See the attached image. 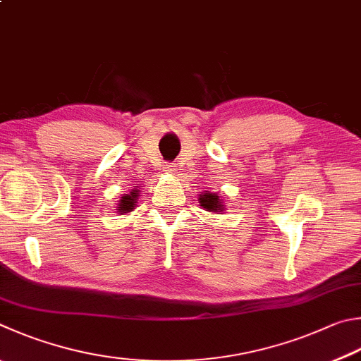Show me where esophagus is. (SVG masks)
Wrapping results in <instances>:
<instances>
[{
	"label": "esophagus",
	"mask_w": 361,
	"mask_h": 361,
	"mask_svg": "<svg viewBox=\"0 0 361 361\" xmlns=\"http://www.w3.org/2000/svg\"><path fill=\"white\" fill-rule=\"evenodd\" d=\"M162 170H164V172H166V173H175L176 166H175V164H166V166L162 167Z\"/></svg>",
	"instance_id": "obj_1"
}]
</instances>
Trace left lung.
<instances>
[{
    "mask_svg": "<svg viewBox=\"0 0 361 361\" xmlns=\"http://www.w3.org/2000/svg\"><path fill=\"white\" fill-rule=\"evenodd\" d=\"M199 203L200 207L207 209V212H213V213L224 212V203H222L219 194H213L209 191L202 192L199 195Z\"/></svg>",
    "mask_w": 361,
    "mask_h": 361,
    "instance_id": "1",
    "label": "left lung"
}]
</instances>
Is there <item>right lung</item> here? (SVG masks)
Returning a JSON list of instances; mask_svg holds the SVG:
<instances>
[{
  "mask_svg": "<svg viewBox=\"0 0 361 361\" xmlns=\"http://www.w3.org/2000/svg\"><path fill=\"white\" fill-rule=\"evenodd\" d=\"M137 199H139V189L134 188L133 191H130L129 194H124L123 197L120 199V203H118V207H116L118 213L124 214V213L133 212V209L137 205Z\"/></svg>",
  "mask_w": 361,
  "mask_h": 361,
  "instance_id": "1",
  "label": "right lung"
}]
</instances>
